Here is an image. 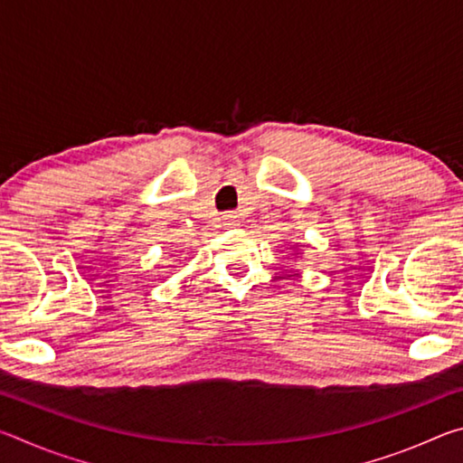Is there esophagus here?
Returning <instances> with one entry per match:
<instances>
[{
    "mask_svg": "<svg viewBox=\"0 0 463 463\" xmlns=\"http://www.w3.org/2000/svg\"><path fill=\"white\" fill-rule=\"evenodd\" d=\"M224 221H226V224H229V226H237V224H239L237 216H234V214H226Z\"/></svg>",
    "mask_w": 463,
    "mask_h": 463,
    "instance_id": "1",
    "label": "esophagus"
}]
</instances>
